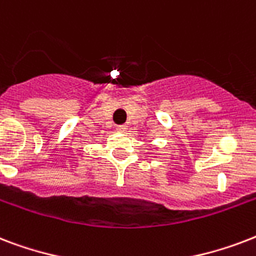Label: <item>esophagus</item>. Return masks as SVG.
Instances as JSON below:
<instances>
[{
  "instance_id": "esophagus-1",
  "label": "esophagus",
  "mask_w": 256,
  "mask_h": 256,
  "mask_svg": "<svg viewBox=\"0 0 256 256\" xmlns=\"http://www.w3.org/2000/svg\"><path fill=\"white\" fill-rule=\"evenodd\" d=\"M116 130L120 132H128V126H126V124H122V126H118Z\"/></svg>"
}]
</instances>
